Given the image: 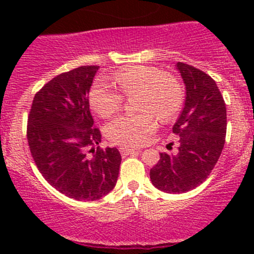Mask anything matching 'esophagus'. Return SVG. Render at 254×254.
Wrapping results in <instances>:
<instances>
[{
	"instance_id": "esophagus-1",
	"label": "esophagus",
	"mask_w": 254,
	"mask_h": 254,
	"mask_svg": "<svg viewBox=\"0 0 254 254\" xmlns=\"http://www.w3.org/2000/svg\"><path fill=\"white\" fill-rule=\"evenodd\" d=\"M120 153H122L123 156H127V155H132V153H136V152H140V148H130V147H120Z\"/></svg>"
}]
</instances>
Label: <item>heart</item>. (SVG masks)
Listing matches in <instances>:
<instances>
[{
	"label": "heart",
	"instance_id": "heart-1",
	"mask_svg": "<svg viewBox=\"0 0 254 254\" xmlns=\"http://www.w3.org/2000/svg\"><path fill=\"white\" fill-rule=\"evenodd\" d=\"M115 82L127 96L139 93L137 109L140 114L122 115L106 127L107 137L119 145H140L156 129V118L168 120L182 106V88L178 81L168 73L151 66H134L119 71ZM123 94L106 78H98L89 92L92 108L101 117H111L122 107Z\"/></svg>",
	"mask_w": 254,
	"mask_h": 254
}]
</instances>
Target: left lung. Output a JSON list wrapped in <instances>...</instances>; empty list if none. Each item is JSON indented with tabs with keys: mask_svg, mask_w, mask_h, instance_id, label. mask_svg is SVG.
Returning a JSON list of instances; mask_svg holds the SVG:
<instances>
[{
	"mask_svg": "<svg viewBox=\"0 0 254 254\" xmlns=\"http://www.w3.org/2000/svg\"><path fill=\"white\" fill-rule=\"evenodd\" d=\"M186 86L183 111L173 125L179 135L176 155L161 153L150 171L153 186L170 194L186 193L200 186L211 173L225 145L226 106L216 82L205 72L177 63Z\"/></svg>",
	"mask_w": 254,
	"mask_h": 254,
	"instance_id": "1",
	"label": "left lung"
}]
</instances>
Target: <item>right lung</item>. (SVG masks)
<instances>
[{
	"instance_id": "add662e5",
	"label": "right lung",
	"mask_w": 254,
	"mask_h": 254,
	"mask_svg": "<svg viewBox=\"0 0 254 254\" xmlns=\"http://www.w3.org/2000/svg\"><path fill=\"white\" fill-rule=\"evenodd\" d=\"M98 68L79 66L54 77L35 94L28 117V143L38 170L76 200L107 195L122 163L118 148H95L101 132L93 127L88 93Z\"/></svg>"
}]
</instances>
